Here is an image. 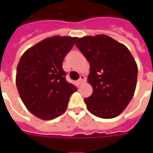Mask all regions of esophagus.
Segmentation results:
<instances>
[{
  "instance_id": "1",
  "label": "esophagus",
  "mask_w": 153,
  "mask_h": 153,
  "mask_svg": "<svg viewBox=\"0 0 153 153\" xmlns=\"http://www.w3.org/2000/svg\"><path fill=\"white\" fill-rule=\"evenodd\" d=\"M84 80H85V76H84V75H80L79 79L78 80V84H79V85H81V84L84 82Z\"/></svg>"
}]
</instances>
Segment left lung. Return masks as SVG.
Returning a JSON list of instances; mask_svg holds the SVG:
<instances>
[{
    "label": "left lung",
    "instance_id": "obj_1",
    "mask_svg": "<svg viewBox=\"0 0 153 153\" xmlns=\"http://www.w3.org/2000/svg\"><path fill=\"white\" fill-rule=\"evenodd\" d=\"M75 45L90 65L88 79L93 93L84 98L87 108L100 118L117 116L128 106L136 88L138 66L130 51L103 34L79 38Z\"/></svg>",
    "mask_w": 153,
    "mask_h": 153
}]
</instances>
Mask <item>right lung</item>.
Instances as JSON below:
<instances>
[{
	"label": "right lung",
	"instance_id": "right-lung-1",
	"mask_svg": "<svg viewBox=\"0 0 153 153\" xmlns=\"http://www.w3.org/2000/svg\"><path fill=\"white\" fill-rule=\"evenodd\" d=\"M77 38L55 36L44 39L23 54L17 66L16 86L27 109L42 120L63 114L77 90L65 79L64 58Z\"/></svg>",
	"mask_w": 153,
	"mask_h": 153
}]
</instances>
